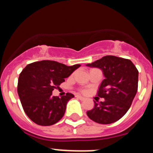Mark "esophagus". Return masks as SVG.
<instances>
[{
    "label": "esophagus",
    "instance_id": "esophagus-1",
    "mask_svg": "<svg viewBox=\"0 0 153 153\" xmlns=\"http://www.w3.org/2000/svg\"><path fill=\"white\" fill-rule=\"evenodd\" d=\"M76 97H77V98H79V100H84V97H82V96H79V95H77L76 96Z\"/></svg>",
    "mask_w": 153,
    "mask_h": 153
}]
</instances>
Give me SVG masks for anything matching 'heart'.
<instances>
[{
	"mask_svg": "<svg viewBox=\"0 0 153 153\" xmlns=\"http://www.w3.org/2000/svg\"><path fill=\"white\" fill-rule=\"evenodd\" d=\"M81 91L83 92V93H85V90H81Z\"/></svg>",
	"mask_w": 153,
	"mask_h": 153,
	"instance_id": "b5f03b06",
	"label": "heart"
}]
</instances>
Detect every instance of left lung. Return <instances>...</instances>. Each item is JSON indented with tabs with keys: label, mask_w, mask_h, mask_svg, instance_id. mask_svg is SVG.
<instances>
[{
	"label": "left lung",
	"mask_w": 153,
	"mask_h": 153,
	"mask_svg": "<svg viewBox=\"0 0 153 153\" xmlns=\"http://www.w3.org/2000/svg\"><path fill=\"white\" fill-rule=\"evenodd\" d=\"M86 66L101 69L105 76L97 92L105 100L94 102L86 114L97 123L117 122L129 110L137 93L139 71L130 60L115 56H105Z\"/></svg>",
	"instance_id": "obj_1"
}]
</instances>
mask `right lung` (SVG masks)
Masks as SVG:
<instances>
[{"instance_id":"1","label":"right lung","mask_w":153,"mask_h":153,"mask_svg":"<svg viewBox=\"0 0 153 153\" xmlns=\"http://www.w3.org/2000/svg\"><path fill=\"white\" fill-rule=\"evenodd\" d=\"M79 67V64L68 67L53 60H42L30 63L22 70L17 93L24 112L33 123L51 126L61 120L67 102L74 96L67 93L59 98L53 97L52 92Z\"/></svg>"}]
</instances>
